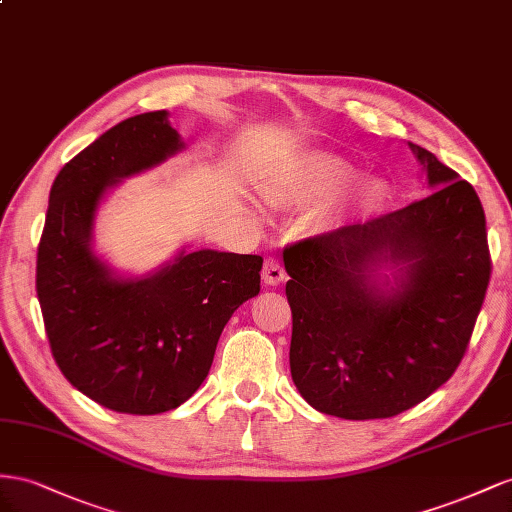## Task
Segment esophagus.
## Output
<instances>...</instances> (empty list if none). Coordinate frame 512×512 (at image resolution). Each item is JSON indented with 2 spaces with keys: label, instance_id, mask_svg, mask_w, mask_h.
I'll use <instances>...</instances> for the list:
<instances>
[{
  "label": "esophagus",
  "instance_id": "obj_1",
  "mask_svg": "<svg viewBox=\"0 0 512 512\" xmlns=\"http://www.w3.org/2000/svg\"><path fill=\"white\" fill-rule=\"evenodd\" d=\"M261 279H264V283L270 285V287L281 285L283 279H285V270H283V266H281V261L274 259V257L266 259L264 270H261Z\"/></svg>",
  "mask_w": 512,
  "mask_h": 512
}]
</instances>
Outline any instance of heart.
<instances>
[{
    "mask_svg": "<svg viewBox=\"0 0 512 512\" xmlns=\"http://www.w3.org/2000/svg\"><path fill=\"white\" fill-rule=\"evenodd\" d=\"M352 167L337 154L311 152L289 171L264 184L272 206H306L315 203L309 221L317 231L337 229L349 218L369 210L382 193L375 175H349Z\"/></svg>",
    "mask_w": 512,
    "mask_h": 512,
    "instance_id": "b5f03b06",
    "label": "heart"
}]
</instances>
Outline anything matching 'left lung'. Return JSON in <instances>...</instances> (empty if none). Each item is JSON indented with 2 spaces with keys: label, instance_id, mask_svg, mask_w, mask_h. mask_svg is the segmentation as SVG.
<instances>
[{
  "label": "left lung",
  "instance_id": "obj_1",
  "mask_svg": "<svg viewBox=\"0 0 512 512\" xmlns=\"http://www.w3.org/2000/svg\"><path fill=\"white\" fill-rule=\"evenodd\" d=\"M431 195L285 248L291 379L321 414L397 416L455 373L491 276L472 184L407 143Z\"/></svg>",
  "mask_w": 512,
  "mask_h": 512
}]
</instances>
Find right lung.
Wrapping results in <instances>:
<instances>
[{
	"label": "right lung",
	"mask_w": 512,
	"mask_h": 512,
	"mask_svg": "<svg viewBox=\"0 0 512 512\" xmlns=\"http://www.w3.org/2000/svg\"><path fill=\"white\" fill-rule=\"evenodd\" d=\"M186 150L167 111L102 133L57 173L36 261V291L57 367L120 414L180 407L212 367L240 304L259 294V255L188 251L152 272L120 274L94 251L96 216L126 178Z\"/></svg>",
	"instance_id": "obj_1"
}]
</instances>
